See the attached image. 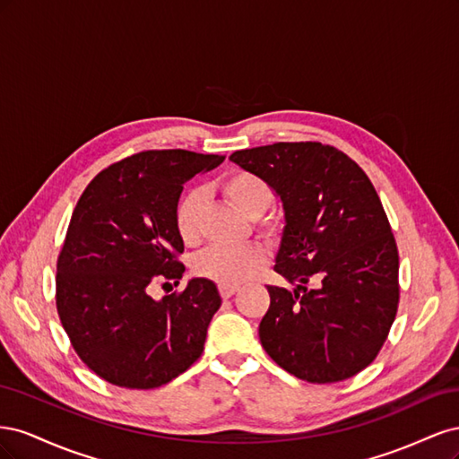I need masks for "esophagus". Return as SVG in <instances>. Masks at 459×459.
<instances>
[{"label":"esophagus","instance_id":"obj_1","mask_svg":"<svg viewBox=\"0 0 459 459\" xmlns=\"http://www.w3.org/2000/svg\"><path fill=\"white\" fill-rule=\"evenodd\" d=\"M239 290V287H230V285H220V295H221V299H230V297H233L235 293H238Z\"/></svg>","mask_w":459,"mask_h":459}]
</instances>
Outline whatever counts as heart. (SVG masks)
<instances>
[{
  "label": "heart",
  "mask_w": 459,
  "mask_h": 459,
  "mask_svg": "<svg viewBox=\"0 0 459 459\" xmlns=\"http://www.w3.org/2000/svg\"><path fill=\"white\" fill-rule=\"evenodd\" d=\"M224 197L238 208V211L256 220L270 211L273 203L272 186L253 172H233L221 182ZM203 220V191L191 189L179 199L176 206V230L186 245H195L201 238ZM266 235H277V226L266 224L262 228ZM266 255L258 245L243 247H211L201 253L193 270L197 275L211 280L218 285L238 287L264 266Z\"/></svg>",
  "instance_id": "b5f03b06"
}]
</instances>
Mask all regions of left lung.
Here are the masks:
<instances>
[{"label":"left lung","instance_id":"left-lung-1","mask_svg":"<svg viewBox=\"0 0 459 459\" xmlns=\"http://www.w3.org/2000/svg\"><path fill=\"white\" fill-rule=\"evenodd\" d=\"M231 162L272 186L285 226L258 335L277 366L308 383H337L368 368L398 308V248L377 191L331 145L273 143ZM316 287L308 290L306 283Z\"/></svg>","mask_w":459,"mask_h":459}]
</instances>
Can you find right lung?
Here are the masks:
<instances>
[{"instance_id": "obj_1", "label": "right lung", "mask_w": 459, "mask_h": 459, "mask_svg": "<svg viewBox=\"0 0 459 459\" xmlns=\"http://www.w3.org/2000/svg\"><path fill=\"white\" fill-rule=\"evenodd\" d=\"M224 159L143 151L110 164L82 193L57 260V312L76 354L101 379L157 388L201 356L221 304L216 283L193 277L160 300L149 287L182 280L179 195L187 179Z\"/></svg>"}]
</instances>
